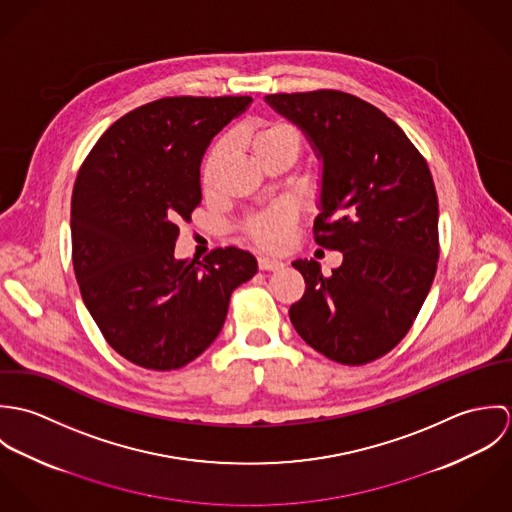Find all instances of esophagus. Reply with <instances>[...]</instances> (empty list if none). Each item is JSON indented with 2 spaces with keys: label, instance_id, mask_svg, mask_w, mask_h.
I'll return each instance as SVG.
<instances>
[{
  "label": "esophagus",
  "instance_id": "obj_1",
  "mask_svg": "<svg viewBox=\"0 0 512 512\" xmlns=\"http://www.w3.org/2000/svg\"><path fill=\"white\" fill-rule=\"evenodd\" d=\"M258 268L264 272H278L284 268V262L276 260V258H268V256H260L258 258Z\"/></svg>",
  "mask_w": 512,
  "mask_h": 512
}]
</instances>
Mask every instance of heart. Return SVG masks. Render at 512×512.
<instances>
[{
    "label": "heart",
    "mask_w": 512,
    "mask_h": 512,
    "mask_svg": "<svg viewBox=\"0 0 512 512\" xmlns=\"http://www.w3.org/2000/svg\"><path fill=\"white\" fill-rule=\"evenodd\" d=\"M293 142L295 146L299 147V140L295 136V132L290 130L288 126L284 124H268V126H262L260 130H256L250 138V149L256 155H260L262 151H266L268 147L278 144V142ZM226 151L228 147L226 144H219V146L213 149L207 165H205V171H203V187L205 191H213L215 185H217V175H219L220 165L226 157ZM297 219V213L293 209L292 205H276L260 215H254L252 219L246 222V230L250 234V238L266 248V250H278L282 248L288 240H290V234H292L293 222Z\"/></svg>",
    "instance_id": "b5f03b06"
}]
</instances>
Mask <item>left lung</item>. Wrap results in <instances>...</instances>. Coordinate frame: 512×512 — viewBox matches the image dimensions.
<instances>
[{
	"label": "left lung",
	"mask_w": 512,
	"mask_h": 512,
	"mask_svg": "<svg viewBox=\"0 0 512 512\" xmlns=\"http://www.w3.org/2000/svg\"><path fill=\"white\" fill-rule=\"evenodd\" d=\"M321 161L315 242L343 254L323 276L315 260L292 266L305 280L290 307L299 337L341 365H366L410 331L438 268V195L426 159L365 100L315 90L268 94Z\"/></svg>",
	"instance_id": "obj_1"
}]
</instances>
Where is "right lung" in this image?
Returning <instances> with one entry per match:
<instances>
[{"mask_svg":"<svg viewBox=\"0 0 512 512\" xmlns=\"http://www.w3.org/2000/svg\"><path fill=\"white\" fill-rule=\"evenodd\" d=\"M250 96L161 98L116 120L73 189L74 276L108 345L134 365L173 370L220 333L230 293L258 272L226 246L177 260L179 222L201 203V161Z\"/></svg>","mask_w":512,"mask_h":512,"instance_id":"add662e5","label":"right lung"}]
</instances>
